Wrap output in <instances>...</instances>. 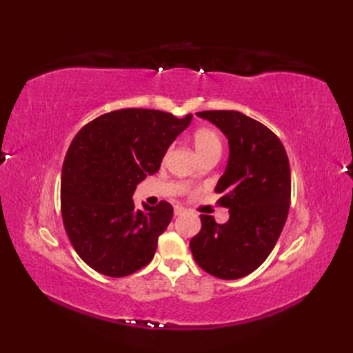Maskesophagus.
<instances>
[{"mask_svg": "<svg viewBox=\"0 0 353 353\" xmlns=\"http://www.w3.org/2000/svg\"><path fill=\"white\" fill-rule=\"evenodd\" d=\"M186 212V209L183 206H174V215H183Z\"/></svg>", "mask_w": 353, "mask_h": 353, "instance_id": "esophagus-1", "label": "esophagus"}]
</instances>
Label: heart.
I'll return each mask as SVG.
<instances>
[{
  "mask_svg": "<svg viewBox=\"0 0 353 353\" xmlns=\"http://www.w3.org/2000/svg\"><path fill=\"white\" fill-rule=\"evenodd\" d=\"M192 144L201 159L209 154H220L223 148L220 134L212 129H199L192 134ZM196 177L197 174L194 176V179Z\"/></svg>",
  "mask_w": 353,
  "mask_h": 353,
  "instance_id": "1",
  "label": "heart"
}]
</instances>
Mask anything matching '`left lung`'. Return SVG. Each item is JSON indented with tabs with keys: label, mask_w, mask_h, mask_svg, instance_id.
I'll return each instance as SVG.
<instances>
[{
	"label": "left lung",
	"mask_w": 353,
	"mask_h": 353,
	"mask_svg": "<svg viewBox=\"0 0 353 353\" xmlns=\"http://www.w3.org/2000/svg\"><path fill=\"white\" fill-rule=\"evenodd\" d=\"M197 117L228 138V165L215 192L229 220L200 215L201 229L190 247L197 264L220 279L254 272L274 249L287 221L291 197L290 162L281 139L256 119L236 110H205Z\"/></svg>",
	"instance_id": "obj_1"
}]
</instances>
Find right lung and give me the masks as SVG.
Returning a JSON list of instances; mask_svg holds the SVG:
<instances>
[{
  "mask_svg": "<svg viewBox=\"0 0 353 353\" xmlns=\"http://www.w3.org/2000/svg\"><path fill=\"white\" fill-rule=\"evenodd\" d=\"M191 119L121 109L95 118L72 139L62 168V216L74 249L95 272L123 277L153 259L172 206L137 209L132 197Z\"/></svg>",
  "mask_w": 353,
  "mask_h": 353,
  "instance_id": "right-lung-1",
  "label": "right lung"
}]
</instances>
